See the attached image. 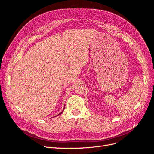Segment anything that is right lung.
Returning <instances> with one entry per match:
<instances>
[{
  "instance_id": "obj_1",
  "label": "right lung",
  "mask_w": 154,
  "mask_h": 154,
  "mask_svg": "<svg viewBox=\"0 0 154 154\" xmlns=\"http://www.w3.org/2000/svg\"><path fill=\"white\" fill-rule=\"evenodd\" d=\"M64 109H65V106H64V108H63V110H64ZM63 110H62V111L61 112H60V114H59L58 115H60V114H62V113L63 112ZM58 115H57V116H58ZM56 116H54V117H56Z\"/></svg>"
}]
</instances>
